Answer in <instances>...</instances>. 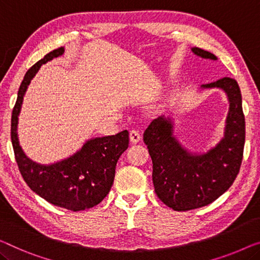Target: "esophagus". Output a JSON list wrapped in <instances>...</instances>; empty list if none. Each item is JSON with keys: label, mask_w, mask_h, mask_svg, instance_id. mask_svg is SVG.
I'll return each mask as SVG.
<instances>
[{"label": "esophagus", "mask_w": 260, "mask_h": 260, "mask_svg": "<svg viewBox=\"0 0 260 260\" xmlns=\"http://www.w3.org/2000/svg\"><path fill=\"white\" fill-rule=\"evenodd\" d=\"M129 140L132 143H137L141 140V134L138 129H132L129 132Z\"/></svg>", "instance_id": "34e87169"}]
</instances>
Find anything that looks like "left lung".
<instances>
[{"instance_id":"left-lung-1","label":"left lung","mask_w":260,"mask_h":260,"mask_svg":"<svg viewBox=\"0 0 260 260\" xmlns=\"http://www.w3.org/2000/svg\"><path fill=\"white\" fill-rule=\"evenodd\" d=\"M195 55L216 60L214 53L192 48ZM202 88H220L230 107L224 138L204 154H191L173 134L170 118L154 119L143 133L153 162V183L158 199L175 211H188L214 202L234 183L241 169L245 118L237 81L224 77Z\"/></svg>"}]
</instances>
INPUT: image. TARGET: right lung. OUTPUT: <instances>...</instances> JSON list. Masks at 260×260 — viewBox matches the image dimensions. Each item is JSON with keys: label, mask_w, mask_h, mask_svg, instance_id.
<instances>
[{"label": "right lung", "mask_w": 260, "mask_h": 260, "mask_svg": "<svg viewBox=\"0 0 260 260\" xmlns=\"http://www.w3.org/2000/svg\"><path fill=\"white\" fill-rule=\"evenodd\" d=\"M63 53V46L53 50L25 73L11 115V143L19 173L31 190L56 207L80 211L99 204L110 192L115 166L121 154L128 148L129 134L128 131H122L111 137L91 139L72 156L49 166L38 165L26 157L17 137L23 96L41 65Z\"/></svg>", "instance_id": "right-lung-1"}]
</instances>
